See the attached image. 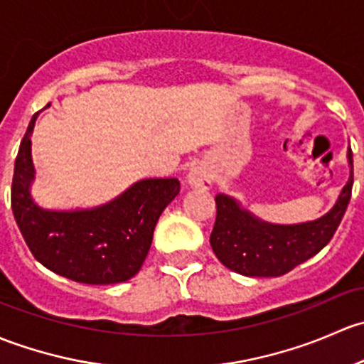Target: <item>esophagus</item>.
Listing matches in <instances>:
<instances>
[{
	"mask_svg": "<svg viewBox=\"0 0 364 364\" xmlns=\"http://www.w3.org/2000/svg\"><path fill=\"white\" fill-rule=\"evenodd\" d=\"M187 182H189V186L194 187V189H210L213 178L207 166L196 164L194 168H191L189 175H187Z\"/></svg>",
	"mask_w": 364,
	"mask_h": 364,
	"instance_id": "34e87169",
	"label": "esophagus"
}]
</instances>
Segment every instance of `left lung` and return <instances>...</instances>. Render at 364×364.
<instances>
[{
  "label": "left lung",
  "instance_id": "1",
  "mask_svg": "<svg viewBox=\"0 0 364 364\" xmlns=\"http://www.w3.org/2000/svg\"><path fill=\"white\" fill-rule=\"evenodd\" d=\"M350 175L338 200L326 215L301 224H272L242 208L235 198L217 194V217L210 245L226 268L245 277H280L324 249L342 223L350 201L354 171L352 151H347Z\"/></svg>",
  "mask_w": 364,
  "mask_h": 364
}]
</instances>
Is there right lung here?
Wrapping results in <instances>:
<instances>
[{
	"mask_svg": "<svg viewBox=\"0 0 364 364\" xmlns=\"http://www.w3.org/2000/svg\"><path fill=\"white\" fill-rule=\"evenodd\" d=\"M40 114V112H38ZM33 115L15 157L12 210L29 250L45 268L92 286L126 282L140 272L157 219L181 191L177 178H145L96 208L47 210L31 196Z\"/></svg>",
	"mask_w": 364,
	"mask_h": 364,
	"instance_id": "add662e5",
	"label": "right lung"
}]
</instances>
